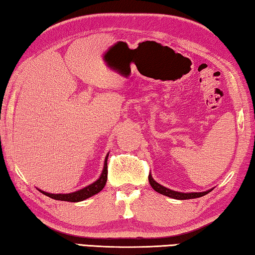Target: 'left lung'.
Listing matches in <instances>:
<instances>
[{
	"mask_svg": "<svg viewBox=\"0 0 255 255\" xmlns=\"http://www.w3.org/2000/svg\"><path fill=\"white\" fill-rule=\"evenodd\" d=\"M148 181H149V184L152 185V188L156 192L161 193V195H163V196L173 198V199H179V200L195 199V198H200L202 196L207 195V193H209L211 190H213V189H210V190H207V191H204V192H188V193H183V192H179V191H173V190L163 187V185L157 183L156 181L153 179V176L150 175V174L148 175Z\"/></svg>",
	"mask_w": 255,
	"mask_h": 255,
	"instance_id": "1",
	"label": "left lung"
}]
</instances>
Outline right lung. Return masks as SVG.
<instances>
[{
  "mask_svg": "<svg viewBox=\"0 0 255 255\" xmlns=\"http://www.w3.org/2000/svg\"><path fill=\"white\" fill-rule=\"evenodd\" d=\"M109 155V154H108ZM108 155L105 159V166H103V170H102V173L100 175V178H99L96 182L91 183L88 187H85L83 189L79 190V191H75V192H72V193H57V195H55V193H48V192H45V191H39L41 193H44L45 196L51 198V199H55V200H62V201H71V202H77V201H83L85 199H88V198L92 197L94 195H97L98 192H100L101 190L105 188V185L107 183V179H108Z\"/></svg>",
  "mask_w": 255,
  "mask_h": 255,
  "instance_id": "1",
  "label": "right lung"
}]
</instances>
